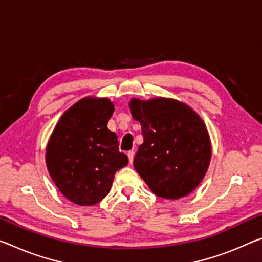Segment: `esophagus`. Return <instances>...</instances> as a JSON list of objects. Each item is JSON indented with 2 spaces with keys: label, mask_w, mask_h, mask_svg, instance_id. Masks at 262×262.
Here are the masks:
<instances>
[{
  "label": "esophagus",
  "mask_w": 262,
  "mask_h": 262,
  "mask_svg": "<svg viewBox=\"0 0 262 262\" xmlns=\"http://www.w3.org/2000/svg\"><path fill=\"white\" fill-rule=\"evenodd\" d=\"M127 156H128V160H129L130 163H133V160H134V151L129 150L127 152Z\"/></svg>",
  "instance_id": "34e87169"
}]
</instances>
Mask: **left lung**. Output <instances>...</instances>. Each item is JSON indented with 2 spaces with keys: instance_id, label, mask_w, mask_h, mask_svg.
Returning a JSON list of instances; mask_svg holds the SVG:
<instances>
[{
  "instance_id": "8db88e82",
  "label": "left lung",
  "mask_w": 262,
  "mask_h": 262,
  "mask_svg": "<svg viewBox=\"0 0 262 262\" xmlns=\"http://www.w3.org/2000/svg\"><path fill=\"white\" fill-rule=\"evenodd\" d=\"M130 110L143 135L134 157L139 175L161 198L178 199L192 192L211 159L203 120L185 103L172 99H133Z\"/></svg>"
}]
</instances>
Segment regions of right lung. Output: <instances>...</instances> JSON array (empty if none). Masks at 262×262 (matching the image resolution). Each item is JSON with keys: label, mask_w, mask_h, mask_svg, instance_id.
Masks as SVG:
<instances>
[{"label": "right lung", "mask_w": 262, "mask_h": 262, "mask_svg": "<svg viewBox=\"0 0 262 262\" xmlns=\"http://www.w3.org/2000/svg\"><path fill=\"white\" fill-rule=\"evenodd\" d=\"M114 112L108 99H82L55 127L47 148L50 176L78 205H94L108 194L114 175L128 164L118 136L107 128Z\"/></svg>", "instance_id": "obj_1"}]
</instances>
